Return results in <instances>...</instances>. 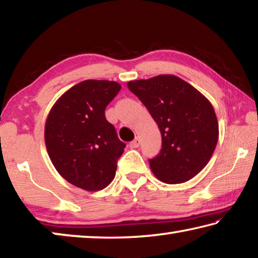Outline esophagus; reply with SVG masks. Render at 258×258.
<instances>
[{
  "instance_id": "esophagus-1",
  "label": "esophagus",
  "mask_w": 258,
  "mask_h": 258,
  "mask_svg": "<svg viewBox=\"0 0 258 258\" xmlns=\"http://www.w3.org/2000/svg\"><path fill=\"white\" fill-rule=\"evenodd\" d=\"M140 142H141V141H140V139L139 138H135L133 141L130 143V147L131 148H138L140 146Z\"/></svg>"
}]
</instances>
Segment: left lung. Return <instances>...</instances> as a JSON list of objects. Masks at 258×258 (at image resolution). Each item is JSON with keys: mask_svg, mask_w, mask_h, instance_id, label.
<instances>
[{"mask_svg": "<svg viewBox=\"0 0 258 258\" xmlns=\"http://www.w3.org/2000/svg\"><path fill=\"white\" fill-rule=\"evenodd\" d=\"M127 87L145 104L160 130V152L149 159L156 177L177 184L197 175L217 145L218 123L212 103L174 75L131 81Z\"/></svg>", "mask_w": 258, "mask_h": 258, "instance_id": "obj_1", "label": "left lung"}]
</instances>
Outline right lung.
I'll list each match as a JSON object with an SVG mask.
<instances>
[{"instance_id":"obj_1","label":"right lung","mask_w":258,"mask_h":258,"mask_svg":"<svg viewBox=\"0 0 258 258\" xmlns=\"http://www.w3.org/2000/svg\"><path fill=\"white\" fill-rule=\"evenodd\" d=\"M120 87L110 81L78 83L61 95L46 118L44 139L52 164L83 190H102L115 177L125 143L104 110Z\"/></svg>"}]
</instances>
